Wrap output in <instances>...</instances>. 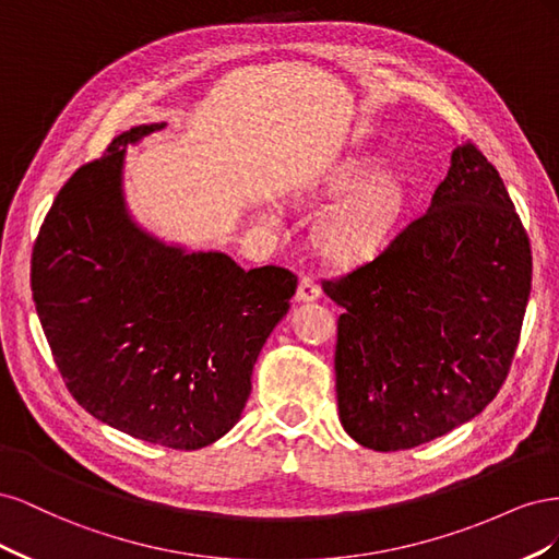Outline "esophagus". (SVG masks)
<instances>
[{"instance_id":"34e87169","label":"esophagus","mask_w":559,"mask_h":559,"mask_svg":"<svg viewBox=\"0 0 559 559\" xmlns=\"http://www.w3.org/2000/svg\"><path fill=\"white\" fill-rule=\"evenodd\" d=\"M319 294H321L319 284H317L310 275H302V277H300V284H298V292H296L298 300H302V302H312V300H317V298H319Z\"/></svg>"}]
</instances>
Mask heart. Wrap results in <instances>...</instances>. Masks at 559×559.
<instances>
[{
  "label": "heart",
  "instance_id": "1",
  "mask_svg": "<svg viewBox=\"0 0 559 559\" xmlns=\"http://www.w3.org/2000/svg\"><path fill=\"white\" fill-rule=\"evenodd\" d=\"M373 170L368 158L352 160L335 173L331 189H352ZM403 189L392 175H373L357 187L341 207L321 224L319 247L335 261H361L373 253L401 210Z\"/></svg>",
  "mask_w": 559,
  "mask_h": 559
}]
</instances>
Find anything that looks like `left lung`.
Instances as JSON below:
<instances>
[{
	"label": "left lung",
	"instance_id": "8db88e82",
	"mask_svg": "<svg viewBox=\"0 0 559 559\" xmlns=\"http://www.w3.org/2000/svg\"><path fill=\"white\" fill-rule=\"evenodd\" d=\"M321 286L345 308V431L370 450H408L480 415L509 376L532 292L530 238L497 167L466 142L425 214Z\"/></svg>",
	"mask_w": 559,
	"mask_h": 559
}]
</instances>
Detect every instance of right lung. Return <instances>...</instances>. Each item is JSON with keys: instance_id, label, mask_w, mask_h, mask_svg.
I'll list each match as a JSON object with an SVG mask.
<instances>
[{"instance_id": "right-lung-1", "label": "right lung", "mask_w": 559, "mask_h": 559, "mask_svg": "<svg viewBox=\"0 0 559 559\" xmlns=\"http://www.w3.org/2000/svg\"><path fill=\"white\" fill-rule=\"evenodd\" d=\"M163 128L118 134L62 186L32 251V298L79 405L140 441L198 450L238 425L298 277L165 245L134 222L126 146Z\"/></svg>"}]
</instances>
